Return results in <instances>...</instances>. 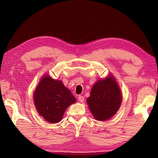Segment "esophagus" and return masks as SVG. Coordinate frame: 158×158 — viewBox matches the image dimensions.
<instances>
[{
	"instance_id": "esophagus-1",
	"label": "esophagus",
	"mask_w": 158,
	"mask_h": 158,
	"mask_svg": "<svg viewBox=\"0 0 158 158\" xmlns=\"http://www.w3.org/2000/svg\"><path fill=\"white\" fill-rule=\"evenodd\" d=\"M78 100H79V102H83L84 101V96H82V95H79Z\"/></svg>"
}]
</instances>
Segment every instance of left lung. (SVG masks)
Returning <instances> with one entry per match:
<instances>
[{
	"instance_id": "8db88e82",
	"label": "left lung",
	"mask_w": 158,
	"mask_h": 158,
	"mask_svg": "<svg viewBox=\"0 0 158 158\" xmlns=\"http://www.w3.org/2000/svg\"><path fill=\"white\" fill-rule=\"evenodd\" d=\"M87 98V103L93 116L98 121H106L116 113L122 97L116 81L112 77L95 83Z\"/></svg>"
}]
</instances>
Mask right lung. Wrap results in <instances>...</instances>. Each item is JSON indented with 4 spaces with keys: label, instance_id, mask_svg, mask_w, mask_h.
I'll return each mask as SVG.
<instances>
[{
    "label": "right lung",
    "instance_id": "add662e5",
    "mask_svg": "<svg viewBox=\"0 0 158 158\" xmlns=\"http://www.w3.org/2000/svg\"><path fill=\"white\" fill-rule=\"evenodd\" d=\"M35 105L39 114L52 123L60 122L65 109L76 99L63 82L44 77L33 95Z\"/></svg>",
    "mask_w": 158,
    "mask_h": 158
}]
</instances>
